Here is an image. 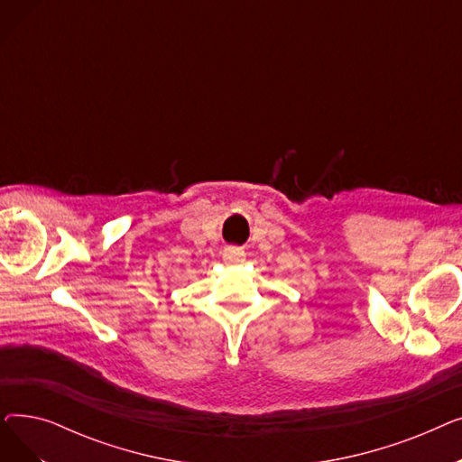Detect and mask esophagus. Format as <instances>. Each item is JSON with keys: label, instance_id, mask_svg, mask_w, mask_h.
Returning <instances> with one entry per match:
<instances>
[{"label": "esophagus", "instance_id": "esophagus-1", "mask_svg": "<svg viewBox=\"0 0 462 462\" xmlns=\"http://www.w3.org/2000/svg\"><path fill=\"white\" fill-rule=\"evenodd\" d=\"M223 258L228 263H241V262H245V253L241 249H236V247H228V249H225Z\"/></svg>", "mask_w": 462, "mask_h": 462}]
</instances>
